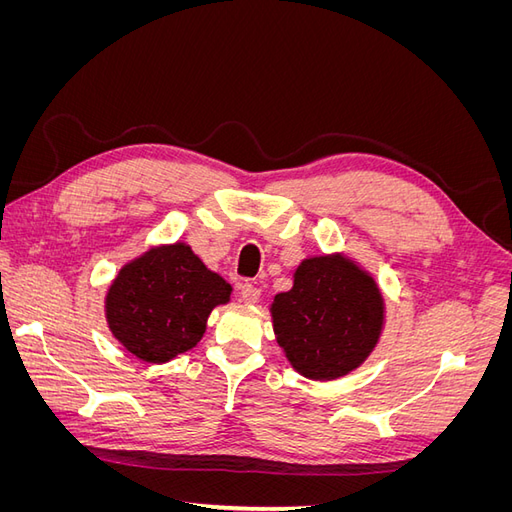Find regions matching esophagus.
<instances>
[{"label": "esophagus", "instance_id": "34e87169", "mask_svg": "<svg viewBox=\"0 0 512 512\" xmlns=\"http://www.w3.org/2000/svg\"><path fill=\"white\" fill-rule=\"evenodd\" d=\"M239 297L245 303H256L260 299V290L254 284H241L239 286Z\"/></svg>", "mask_w": 512, "mask_h": 512}]
</instances>
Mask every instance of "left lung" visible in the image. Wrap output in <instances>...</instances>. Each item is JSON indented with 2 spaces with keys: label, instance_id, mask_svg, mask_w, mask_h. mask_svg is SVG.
Here are the masks:
<instances>
[{
  "label": "left lung",
  "instance_id": "obj_1",
  "mask_svg": "<svg viewBox=\"0 0 512 512\" xmlns=\"http://www.w3.org/2000/svg\"><path fill=\"white\" fill-rule=\"evenodd\" d=\"M277 344L309 380H335L376 348L384 299L367 271L342 254L305 258L271 305Z\"/></svg>",
  "mask_w": 512,
  "mask_h": 512
}]
</instances>
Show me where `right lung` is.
Returning <instances> with one entry per match:
<instances>
[{"label":"right lung","mask_w":512,"mask_h":512,"mask_svg":"<svg viewBox=\"0 0 512 512\" xmlns=\"http://www.w3.org/2000/svg\"><path fill=\"white\" fill-rule=\"evenodd\" d=\"M230 284L190 245H160L123 267L106 294L108 329L145 363H166L194 348Z\"/></svg>","instance_id":"add662e5"}]
</instances>
